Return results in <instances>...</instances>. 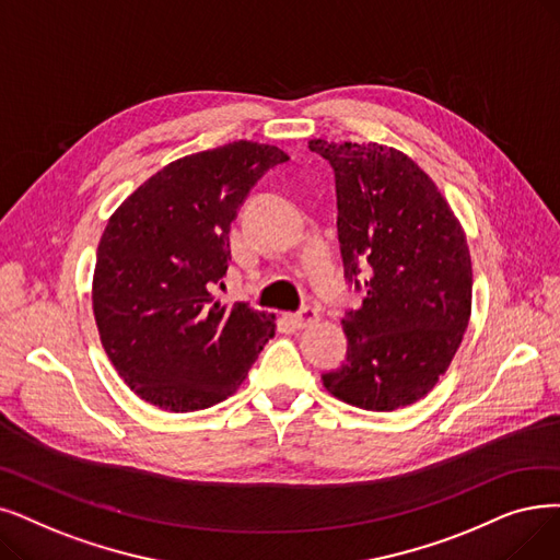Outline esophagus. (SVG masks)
I'll use <instances>...</instances> for the list:
<instances>
[{
	"instance_id": "esophagus-1",
	"label": "esophagus",
	"mask_w": 560,
	"mask_h": 560,
	"mask_svg": "<svg viewBox=\"0 0 560 560\" xmlns=\"http://www.w3.org/2000/svg\"><path fill=\"white\" fill-rule=\"evenodd\" d=\"M320 320V313L315 311V308H311V306H304L302 311H298V313H290V323H293L295 327H311V325H315Z\"/></svg>"
}]
</instances>
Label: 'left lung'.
<instances>
[{
    "label": "left lung",
    "mask_w": 560,
    "mask_h": 560,
    "mask_svg": "<svg viewBox=\"0 0 560 560\" xmlns=\"http://www.w3.org/2000/svg\"><path fill=\"white\" fill-rule=\"evenodd\" d=\"M336 174L346 277L369 270L366 298L343 325L350 348L325 373L352 407L394 411L425 398L448 371L471 318L465 229L423 168L394 145L311 139Z\"/></svg>",
    "instance_id": "left-lung-1"
}]
</instances>
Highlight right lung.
Masks as SVG:
<instances>
[{
    "mask_svg": "<svg viewBox=\"0 0 560 560\" xmlns=\"http://www.w3.org/2000/svg\"><path fill=\"white\" fill-rule=\"evenodd\" d=\"M288 153L233 141L160 168L120 203L95 254L91 302L101 343L132 392L164 411L233 396L277 315L222 304L229 231L249 189Z\"/></svg>",
    "mask_w": 560,
    "mask_h": 560,
    "instance_id": "obj_1",
    "label": "right lung"
}]
</instances>
